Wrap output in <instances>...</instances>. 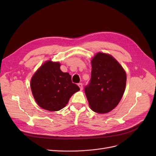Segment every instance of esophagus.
Segmentation results:
<instances>
[{
  "label": "esophagus",
  "instance_id": "esophagus-1",
  "mask_svg": "<svg viewBox=\"0 0 156 156\" xmlns=\"http://www.w3.org/2000/svg\"><path fill=\"white\" fill-rule=\"evenodd\" d=\"M78 86L80 88V89H81V90H83V84L82 83H79Z\"/></svg>",
  "mask_w": 156,
  "mask_h": 156
}]
</instances>
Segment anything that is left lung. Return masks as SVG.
<instances>
[{
	"mask_svg": "<svg viewBox=\"0 0 156 156\" xmlns=\"http://www.w3.org/2000/svg\"><path fill=\"white\" fill-rule=\"evenodd\" d=\"M91 64L90 83L84 89L90 108L99 114L109 112L124 95L126 71L112 55L101 52L93 56Z\"/></svg>",
	"mask_w": 156,
	"mask_h": 156,
	"instance_id": "left-lung-1",
	"label": "left lung"
}]
</instances>
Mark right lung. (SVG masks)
Listing matches in <instances>:
<instances>
[{
    "mask_svg": "<svg viewBox=\"0 0 156 156\" xmlns=\"http://www.w3.org/2000/svg\"><path fill=\"white\" fill-rule=\"evenodd\" d=\"M59 62L47 60L30 80V88L37 104L49 111H57L68 104L73 94L80 90L72 82L69 73L61 71Z\"/></svg>",
    "mask_w": 156,
    "mask_h": 156,
    "instance_id": "1",
    "label": "right lung"
}]
</instances>
